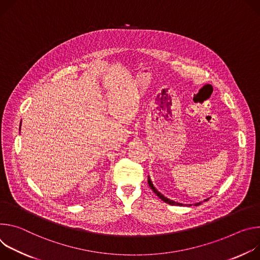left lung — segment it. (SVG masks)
Listing matches in <instances>:
<instances>
[{"label":"left lung","mask_w":260,"mask_h":260,"mask_svg":"<svg viewBox=\"0 0 260 260\" xmlns=\"http://www.w3.org/2000/svg\"><path fill=\"white\" fill-rule=\"evenodd\" d=\"M148 183H149V186L151 187V189L157 194V196L159 197V198H161L164 203H166V204H168V205H171V206H182V204H179V203H176V201H174V200H170V199H168V198H166V197H164L160 192H158L156 189H155V187L153 186V184H152V182H151V180H150V178H149V181H148ZM208 199H206L205 201H207ZM199 205H201V201L200 203H197V204H194V206H199Z\"/></svg>","instance_id":"left-lung-1"}]
</instances>
